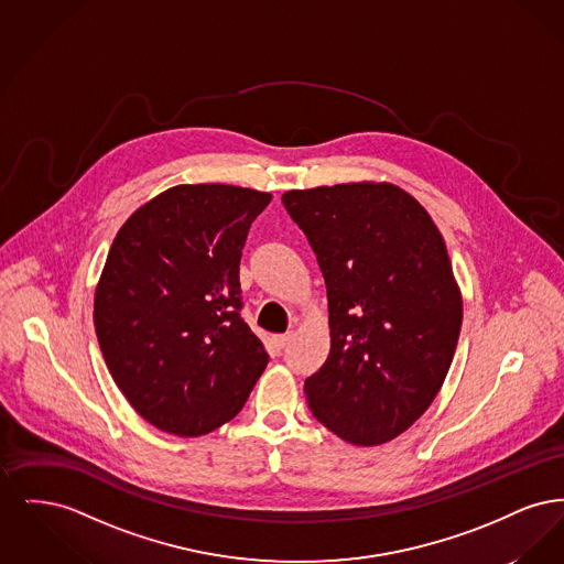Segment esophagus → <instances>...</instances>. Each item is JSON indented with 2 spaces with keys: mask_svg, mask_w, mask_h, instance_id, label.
Segmentation results:
<instances>
[{
  "mask_svg": "<svg viewBox=\"0 0 564 564\" xmlns=\"http://www.w3.org/2000/svg\"><path fill=\"white\" fill-rule=\"evenodd\" d=\"M290 340H292V334H276V336H272V343H274V347L279 350L285 349L290 345Z\"/></svg>",
  "mask_w": 564,
  "mask_h": 564,
  "instance_id": "esophagus-1",
  "label": "esophagus"
}]
</instances>
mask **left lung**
Here are the masks:
<instances>
[{"label": "left lung", "mask_w": 564, "mask_h": 564, "mask_svg": "<svg viewBox=\"0 0 564 564\" xmlns=\"http://www.w3.org/2000/svg\"><path fill=\"white\" fill-rule=\"evenodd\" d=\"M327 288L332 349L306 378L308 410L355 446L412 427L453 364L463 302L430 214L391 184L283 194Z\"/></svg>", "instance_id": "1"}]
</instances>
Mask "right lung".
Here are the masks:
<instances>
[{
    "label": "right lung",
    "mask_w": 564,
    "mask_h": 564,
    "mask_svg": "<svg viewBox=\"0 0 564 564\" xmlns=\"http://www.w3.org/2000/svg\"><path fill=\"white\" fill-rule=\"evenodd\" d=\"M270 198L224 184L175 186L113 239L95 294L97 340L118 389L159 430H217L269 364L242 322L239 264Z\"/></svg>",
    "instance_id": "add662e5"
}]
</instances>
